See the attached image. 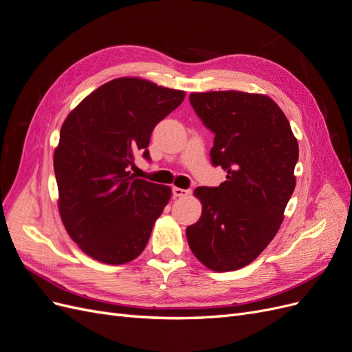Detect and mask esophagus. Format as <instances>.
Listing matches in <instances>:
<instances>
[{
    "label": "esophagus",
    "mask_w": 352,
    "mask_h": 352,
    "mask_svg": "<svg viewBox=\"0 0 352 352\" xmlns=\"http://www.w3.org/2000/svg\"><path fill=\"white\" fill-rule=\"evenodd\" d=\"M172 192H173L175 198H184V197L189 195V190L188 189H182V188H177V186L172 188Z\"/></svg>",
    "instance_id": "1"
}]
</instances>
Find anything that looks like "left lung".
<instances>
[{"instance_id": "8db88e82", "label": "left lung", "mask_w": 352, "mask_h": 352, "mask_svg": "<svg viewBox=\"0 0 352 352\" xmlns=\"http://www.w3.org/2000/svg\"><path fill=\"white\" fill-rule=\"evenodd\" d=\"M189 101L216 135L212 164L228 172L220 186L194 190L202 212L186 228L189 248L212 272L238 270L258 257L283 221L296 184V138L267 95L192 92Z\"/></svg>"}]
</instances>
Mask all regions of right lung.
<instances>
[{
  "instance_id": "1",
  "label": "right lung",
  "mask_w": 352,
  "mask_h": 352,
  "mask_svg": "<svg viewBox=\"0 0 352 352\" xmlns=\"http://www.w3.org/2000/svg\"><path fill=\"white\" fill-rule=\"evenodd\" d=\"M185 91L142 78H117L85 97L66 117L54 150L58 212L69 236L94 260H135L172 197L166 185L129 172L138 153L150 158L155 124Z\"/></svg>"
}]
</instances>
